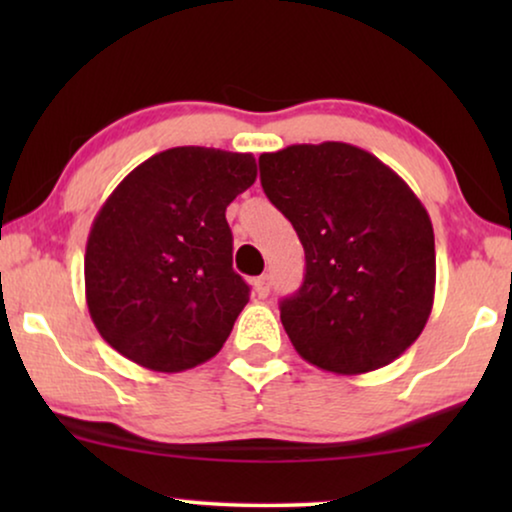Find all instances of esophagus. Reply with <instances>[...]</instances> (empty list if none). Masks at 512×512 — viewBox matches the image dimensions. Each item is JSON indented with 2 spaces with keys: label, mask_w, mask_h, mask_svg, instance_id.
<instances>
[{
  "label": "esophagus",
  "mask_w": 512,
  "mask_h": 512,
  "mask_svg": "<svg viewBox=\"0 0 512 512\" xmlns=\"http://www.w3.org/2000/svg\"><path fill=\"white\" fill-rule=\"evenodd\" d=\"M270 286H272V277L270 275H261L258 279H254V291H256L258 298L268 296Z\"/></svg>",
  "instance_id": "1"
}]
</instances>
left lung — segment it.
Wrapping results in <instances>:
<instances>
[{
	"label": "left lung",
	"instance_id": "left-lung-1",
	"mask_svg": "<svg viewBox=\"0 0 512 512\" xmlns=\"http://www.w3.org/2000/svg\"><path fill=\"white\" fill-rule=\"evenodd\" d=\"M261 186L305 249L303 286L279 303L296 352L321 370L389 366L424 331L436 242L410 186L345 142L263 153Z\"/></svg>",
	"mask_w": 512,
	"mask_h": 512
}]
</instances>
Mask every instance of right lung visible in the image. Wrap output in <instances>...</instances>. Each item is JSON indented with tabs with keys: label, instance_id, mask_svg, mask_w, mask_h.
I'll list each match as a JSON object with an SVG mask.
<instances>
[{
	"label": "right lung",
	"instance_id": "1",
	"mask_svg": "<svg viewBox=\"0 0 512 512\" xmlns=\"http://www.w3.org/2000/svg\"><path fill=\"white\" fill-rule=\"evenodd\" d=\"M254 181L251 153L177 146L116 186L88 235L86 303L118 354L158 373L219 354L249 303L226 207Z\"/></svg>",
	"mask_w": 512,
	"mask_h": 512
}]
</instances>
